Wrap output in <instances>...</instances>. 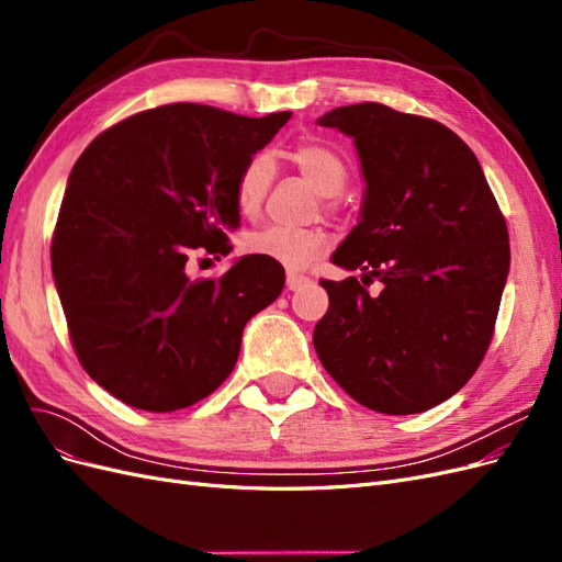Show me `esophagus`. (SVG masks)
<instances>
[{
  "label": "esophagus",
  "instance_id": "34e87169",
  "mask_svg": "<svg viewBox=\"0 0 562 562\" xmlns=\"http://www.w3.org/2000/svg\"><path fill=\"white\" fill-rule=\"evenodd\" d=\"M310 283V277H304V274H295V271H291V274L285 277V285H288V291H300V288H304Z\"/></svg>",
  "mask_w": 562,
  "mask_h": 562
}]
</instances>
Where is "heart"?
Masks as SVG:
<instances>
[{
	"label": "heart",
	"instance_id": "b5f03b06",
	"mask_svg": "<svg viewBox=\"0 0 562 562\" xmlns=\"http://www.w3.org/2000/svg\"><path fill=\"white\" fill-rule=\"evenodd\" d=\"M291 161L321 196H337L347 184V166L335 151L321 143H300L291 149ZM274 180V164L267 155H255L241 168L234 187V201L241 215H258ZM328 241L318 229H293L267 225L246 234L244 248L250 255L277 262L285 269H302L326 250Z\"/></svg>",
	"mask_w": 562,
	"mask_h": 562
}]
</instances>
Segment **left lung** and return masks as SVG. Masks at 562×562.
Instances as JSON below:
<instances>
[{
  "label": "left lung",
  "mask_w": 562,
  "mask_h": 562,
  "mask_svg": "<svg viewBox=\"0 0 562 562\" xmlns=\"http://www.w3.org/2000/svg\"><path fill=\"white\" fill-rule=\"evenodd\" d=\"M318 126L349 135L363 203L321 281L330 307L314 347L361 405L415 415L448 401L481 366L512 265L508 229L483 168L448 126L380 103L335 108ZM378 278L380 296L362 285Z\"/></svg>",
  "instance_id": "8db88e82"
}]
</instances>
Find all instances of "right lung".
<instances>
[{"label": "right lung", "instance_id": "1", "mask_svg": "<svg viewBox=\"0 0 562 562\" xmlns=\"http://www.w3.org/2000/svg\"><path fill=\"white\" fill-rule=\"evenodd\" d=\"M288 119L173 103L81 151L50 269L79 363L114 398L149 413L206 398L234 370L246 323L281 295L283 267L258 255L220 279L184 267L192 250H232L236 178Z\"/></svg>", "mask_w": 562, "mask_h": 562}]
</instances>
